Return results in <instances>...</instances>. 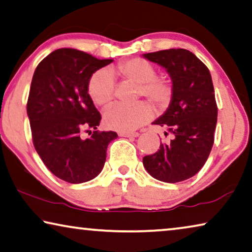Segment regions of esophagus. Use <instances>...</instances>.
I'll return each instance as SVG.
<instances>
[{"mask_svg": "<svg viewBox=\"0 0 252 252\" xmlns=\"http://www.w3.org/2000/svg\"><path fill=\"white\" fill-rule=\"evenodd\" d=\"M120 137H125V138H134L138 137L139 133L138 132H119Z\"/></svg>", "mask_w": 252, "mask_h": 252, "instance_id": "obj_1", "label": "esophagus"}]
</instances>
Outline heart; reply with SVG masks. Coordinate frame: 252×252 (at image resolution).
<instances>
[{"instance_id": "heart-1", "label": "heart", "mask_w": 252, "mask_h": 252, "mask_svg": "<svg viewBox=\"0 0 252 252\" xmlns=\"http://www.w3.org/2000/svg\"><path fill=\"white\" fill-rule=\"evenodd\" d=\"M156 67L143 58H132L109 69H102L92 75L89 82V94L95 104L106 106L114 97V78L139 84L138 95L146 96L158 110L163 111L170 105L174 96L171 83L157 77ZM154 111L146 102L133 106L113 105L104 113V123L112 130L131 132L153 118Z\"/></svg>"}]
</instances>
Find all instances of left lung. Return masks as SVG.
Masks as SVG:
<instances>
[{"mask_svg":"<svg viewBox=\"0 0 252 252\" xmlns=\"http://www.w3.org/2000/svg\"><path fill=\"white\" fill-rule=\"evenodd\" d=\"M143 57L167 70L174 89L168 109L154 122L168 129L173 139L160 142L157 153L145 156L143 166L160 182L186 181L202 169L213 147L218 106L212 77L189 50L167 49Z\"/></svg>","mask_w":252,"mask_h":252,"instance_id":"8db88e82","label":"left lung"}]
</instances>
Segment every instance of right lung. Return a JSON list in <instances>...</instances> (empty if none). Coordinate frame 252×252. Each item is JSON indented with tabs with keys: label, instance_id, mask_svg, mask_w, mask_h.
I'll return each instance as SVG.
<instances>
[{
	"label": "right lung",
	"instance_id": "obj_1",
	"mask_svg": "<svg viewBox=\"0 0 252 252\" xmlns=\"http://www.w3.org/2000/svg\"><path fill=\"white\" fill-rule=\"evenodd\" d=\"M112 62L62 48L34 70L27 104L33 146L47 168L67 183L96 177L107 146L118 137L113 131L97 130L102 118L89 94L92 75ZM83 132L91 137L84 138Z\"/></svg>",
	"mask_w": 252,
	"mask_h": 252
}]
</instances>
